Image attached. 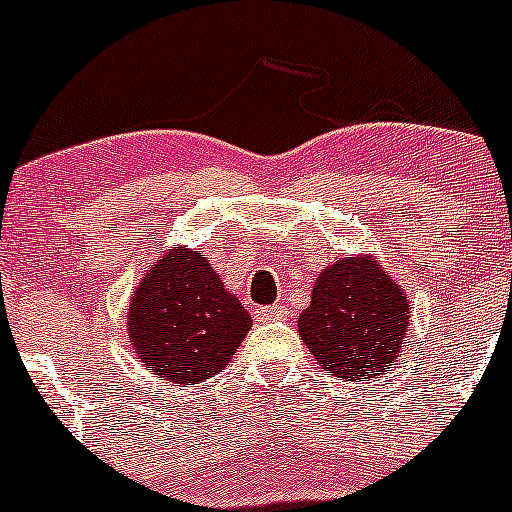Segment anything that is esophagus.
I'll use <instances>...</instances> for the list:
<instances>
[{
  "mask_svg": "<svg viewBox=\"0 0 512 512\" xmlns=\"http://www.w3.org/2000/svg\"><path fill=\"white\" fill-rule=\"evenodd\" d=\"M285 315V307L282 305H270V307H260V312H257V317L260 320H280V317Z\"/></svg>",
  "mask_w": 512,
  "mask_h": 512,
  "instance_id": "1",
  "label": "esophagus"
}]
</instances>
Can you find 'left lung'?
<instances>
[{
    "mask_svg": "<svg viewBox=\"0 0 512 512\" xmlns=\"http://www.w3.org/2000/svg\"><path fill=\"white\" fill-rule=\"evenodd\" d=\"M410 302L370 255L342 257L320 272L297 332L322 370L360 382L385 375L403 350Z\"/></svg>",
    "mask_w": 512,
    "mask_h": 512,
    "instance_id": "obj_1",
    "label": "left lung"
}]
</instances>
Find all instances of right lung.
<instances>
[{
  "label": "right lung",
  "instance_id": "1",
  "mask_svg": "<svg viewBox=\"0 0 512 512\" xmlns=\"http://www.w3.org/2000/svg\"><path fill=\"white\" fill-rule=\"evenodd\" d=\"M252 317L197 250H170L147 270L127 312L142 365L177 385H197L227 367Z\"/></svg>",
  "mask_w": 512,
  "mask_h": 512
}]
</instances>
